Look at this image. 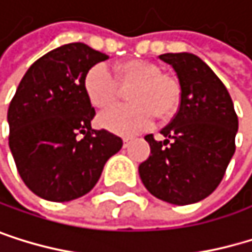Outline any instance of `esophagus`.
Listing matches in <instances>:
<instances>
[{
    "mask_svg": "<svg viewBox=\"0 0 252 252\" xmlns=\"http://www.w3.org/2000/svg\"><path fill=\"white\" fill-rule=\"evenodd\" d=\"M130 143H132V136H125V138H123V146H125V147H129Z\"/></svg>",
    "mask_w": 252,
    "mask_h": 252,
    "instance_id": "1",
    "label": "esophagus"
}]
</instances>
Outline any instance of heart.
Returning <instances> with one entry per match:
<instances>
[{"instance_id":"obj_1","label":"heart","mask_w":252,"mask_h":252,"mask_svg":"<svg viewBox=\"0 0 252 252\" xmlns=\"http://www.w3.org/2000/svg\"><path fill=\"white\" fill-rule=\"evenodd\" d=\"M116 79L109 70L96 64L84 78V92L97 109H108L120 97V89L127 93L130 105L117 106L99 117V125L120 135H132L149 127L155 119L168 120L180 106L182 90L179 82L163 75L160 67L146 60H125L114 67Z\"/></svg>"}]
</instances>
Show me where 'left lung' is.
I'll use <instances>...</instances> for the list:
<instances>
[{
  "label": "left lung",
  "mask_w": 252,
  "mask_h": 252,
  "mask_svg": "<svg viewBox=\"0 0 252 252\" xmlns=\"http://www.w3.org/2000/svg\"><path fill=\"white\" fill-rule=\"evenodd\" d=\"M174 69L182 99L173 120L146 136L152 155L138 171L147 191L159 200L185 206L210 195L234 155L237 114L221 79L194 54H162Z\"/></svg>",
  "instance_id": "obj_1"
}]
</instances>
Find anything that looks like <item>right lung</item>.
<instances>
[{
    "instance_id": "1",
    "label": "right lung",
    "mask_w": 252,
    "mask_h": 252,
    "mask_svg": "<svg viewBox=\"0 0 252 252\" xmlns=\"http://www.w3.org/2000/svg\"><path fill=\"white\" fill-rule=\"evenodd\" d=\"M108 55L85 43L63 45L24 75L10 102L8 146L18 173L45 200L64 203L90 192L122 138L92 129L96 111L84 78Z\"/></svg>"
}]
</instances>
